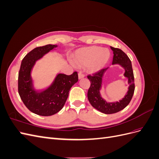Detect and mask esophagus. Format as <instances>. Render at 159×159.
Instances as JSON below:
<instances>
[{"label": "esophagus", "instance_id": "esophagus-1", "mask_svg": "<svg viewBox=\"0 0 159 159\" xmlns=\"http://www.w3.org/2000/svg\"><path fill=\"white\" fill-rule=\"evenodd\" d=\"M84 76H85L84 74L81 71H80L79 73H78V78H79V80H81V79L84 78Z\"/></svg>", "mask_w": 159, "mask_h": 159}]
</instances>
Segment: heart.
I'll use <instances>...</instances> for the list:
<instances>
[{
	"label": "heart",
	"mask_w": 159,
	"mask_h": 159,
	"mask_svg": "<svg viewBox=\"0 0 159 159\" xmlns=\"http://www.w3.org/2000/svg\"><path fill=\"white\" fill-rule=\"evenodd\" d=\"M111 56L107 49L102 47L91 46L82 48L74 56V63L79 66H87L90 71H98L106 65Z\"/></svg>",
	"instance_id": "heart-1"
}]
</instances>
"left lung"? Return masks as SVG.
Wrapping results in <instances>:
<instances>
[{
    "mask_svg": "<svg viewBox=\"0 0 159 159\" xmlns=\"http://www.w3.org/2000/svg\"><path fill=\"white\" fill-rule=\"evenodd\" d=\"M111 49L113 52L112 65L119 64L125 70L123 75L127 78L129 86L127 92L123 99H120L119 102H107L102 97L100 91L102 88L104 74L109 68L102 69L97 73L88 76V78L91 81V85L88 92L89 102L95 109L105 114L117 113L126 107L131 102L134 91V75L131 60L121 50L112 46H111Z\"/></svg>",
    "mask_w": 159,
    "mask_h": 159,
    "instance_id": "8db88e82",
    "label": "left lung"
}]
</instances>
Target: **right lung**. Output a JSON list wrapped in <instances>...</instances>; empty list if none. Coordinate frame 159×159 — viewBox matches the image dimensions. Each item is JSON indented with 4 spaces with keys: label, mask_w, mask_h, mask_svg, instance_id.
<instances>
[{
    "label": "right lung",
    "mask_w": 159,
    "mask_h": 159,
    "mask_svg": "<svg viewBox=\"0 0 159 159\" xmlns=\"http://www.w3.org/2000/svg\"><path fill=\"white\" fill-rule=\"evenodd\" d=\"M57 45L48 44L37 47L24 57L18 73V93L25 106L31 112L41 116H50L63 108L71 88L78 81L76 71L70 75L57 74L48 88L36 90L31 72L36 62Z\"/></svg>",
    "instance_id": "obj_1"
}]
</instances>
